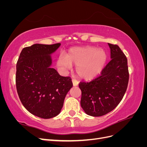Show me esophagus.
<instances>
[{"instance_id":"esophagus-1","label":"esophagus","mask_w":147,"mask_h":147,"mask_svg":"<svg viewBox=\"0 0 147 147\" xmlns=\"http://www.w3.org/2000/svg\"><path fill=\"white\" fill-rule=\"evenodd\" d=\"M72 83H73V85L74 86H76L78 84V82L75 79H72Z\"/></svg>"}]
</instances>
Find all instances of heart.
I'll return each mask as SVG.
<instances>
[{"label":"heart","instance_id":"heart-1","mask_svg":"<svg viewBox=\"0 0 147 147\" xmlns=\"http://www.w3.org/2000/svg\"><path fill=\"white\" fill-rule=\"evenodd\" d=\"M107 56L102 49L91 47L74 48L67 55L62 54L57 60L61 67L70 69L72 64L77 65V72L81 77L91 80L98 75L103 69Z\"/></svg>","mask_w":147,"mask_h":147}]
</instances>
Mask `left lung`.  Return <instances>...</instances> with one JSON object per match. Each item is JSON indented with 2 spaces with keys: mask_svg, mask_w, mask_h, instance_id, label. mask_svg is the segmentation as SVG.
<instances>
[{
  "mask_svg": "<svg viewBox=\"0 0 147 147\" xmlns=\"http://www.w3.org/2000/svg\"><path fill=\"white\" fill-rule=\"evenodd\" d=\"M111 59L100 75L90 82H80V104L88 115L101 117L112 111L122 100L129 82L127 59L117 45L108 43Z\"/></svg>",
  "mask_w": 147,
  "mask_h": 147,
  "instance_id": "left-lung-1",
  "label": "left lung"
}]
</instances>
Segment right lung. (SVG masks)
Instances as JSON below:
<instances>
[{"instance_id": "1", "label": "right lung", "mask_w": 147, "mask_h": 147, "mask_svg": "<svg viewBox=\"0 0 147 147\" xmlns=\"http://www.w3.org/2000/svg\"><path fill=\"white\" fill-rule=\"evenodd\" d=\"M60 45L25 47L16 64V90L22 104L30 113L44 119L60 113L67 93L73 86L70 77H62L50 67V55Z\"/></svg>"}]
</instances>
